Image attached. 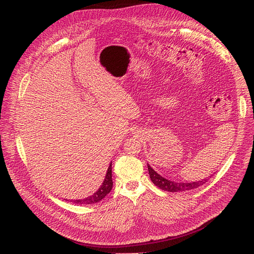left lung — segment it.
Wrapping results in <instances>:
<instances>
[{
	"mask_svg": "<svg viewBox=\"0 0 254 254\" xmlns=\"http://www.w3.org/2000/svg\"><path fill=\"white\" fill-rule=\"evenodd\" d=\"M147 167H148L150 180L152 181V183L155 184L156 187L166 191H186L190 190H194L202 186V184L205 183L207 180V179H202V180L194 181V182H176V181H172L164 178V177H162L153 170L149 164H147Z\"/></svg>",
	"mask_w": 254,
	"mask_h": 254,
	"instance_id": "left-lung-1",
	"label": "left lung"
}]
</instances>
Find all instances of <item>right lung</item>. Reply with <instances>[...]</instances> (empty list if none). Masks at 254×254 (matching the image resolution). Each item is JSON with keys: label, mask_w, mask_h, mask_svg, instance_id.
Here are the masks:
<instances>
[{"label": "right lung", "mask_w": 254, "mask_h": 254, "mask_svg": "<svg viewBox=\"0 0 254 254\" xmlns=\"http://www.w3.org/2000/svg\"><path fill=\"white\" fill-rule=\"evenodd\" d=\"M113 182H112V162L109 164L108 170H107L106 177L102 183V186L95 191L94 194H92L89 197H86L83 199H75V200H71L76 204H92L101 201L103 198L106 197L107 194L110 193L112 189Z\"/></svg>", "instance_id": "1"}]
</instances>
